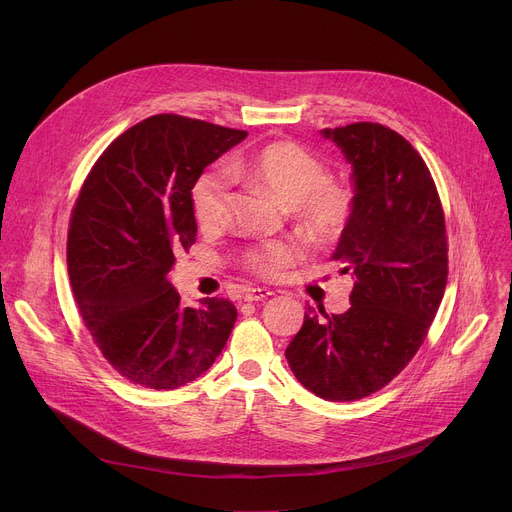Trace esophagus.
<instances>
[{
  "mask_svg": "<svg viewBox=\"0 0 512 512\" xmlns=\"http://www.w3.org/2000/svg\"><path fill=\"white\" fill-rule=\"evenodd\" d=\"M271 296H273V291H269V289H265V287H249V289L245 291L243 300H245V302H261V300H267V298H271Z\"/></svg>",
  "mask_w": 512,
  "mask_h": 512,
  "instance_id": "esophagus-1",
  "label": "esophagus"
}]
</instances>
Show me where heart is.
Masks as SVG:
<instances>
[{"label":"heart","instance_id":"heart-1","mask_svg":"<svg viewBox=\"0 0 512 512\" xmlns=\"http://www.w3.org/2000/svg\"><path fill=\"white\" fill-rule=\"evenodd\" d=\"M231 172H247L281 202L294 206L304 231L314 241H332L342 235L354 210V192L348 184L332 182L328 168L314 154L291 141L269 143L247 164H231ZM229 178L225 172H208L192 188V206L200 227H214L225 218ZM300 257L291 241H269L247 255V263L275 275Z\"/></svg>","mask_w":512,"mask_h":512}]
</instances>
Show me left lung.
<instances>
[{
	"label": "left lung",
	"instance_id": "left-lung-1",
	"mask_svg": "<svg viewBox=\"0 0 512 512\" xmlns=\"http://www.w3.org/2000/svg\"><path fill=\"white\" fill-rule=\"evenodd\" d=\"M320 133L352 170L354 210L332 259L354 287L344 314L308 306L285 358L314 395L354 401L393 381L423 344L448 281L446 223L425 162L397 131L362 121Z\"/></svg>",
	"mask_w": 512,
	"mask_h": 512
}]
</instances>
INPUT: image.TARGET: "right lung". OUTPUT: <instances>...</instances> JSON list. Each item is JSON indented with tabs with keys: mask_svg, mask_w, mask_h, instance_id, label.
<instances>
[{
	"mask_svg": "<svg viewBox=\"0 0 512 512\" xmlns=\"http://www.w3.org/2000/svg\"><path fill=\"white\" fill-rule=\"evenodd\" d=\"M245 137L154 115L121 133L81 188L66 243L72 291L103 356L135 385L170 391L198 379L233 332V302L184 308L168 275L196 241L194 184Z\"/></svg>",
	"mask_w": 512,
	"mask_h": 512,
	"instance_id": "right-lung-1",
	"label": "right lung"
}]
</instances>
